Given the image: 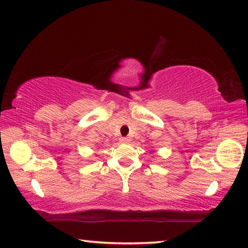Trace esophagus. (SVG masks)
Returning a JSON list of instances; mask_svg holds the SVG:
<instances>
[{"label": "esophagus", "instance_id": "esophagus-1", "mask_svg": "<svg viewBox=\"0 0 248 248\" xmlns=\"http://www.w3.org/2000/svg\"><path fill=\"white\" fill-rule=\"evenodd\" d=\"M120 142H121V143H128V142H129V138H124V137L120 138Z\"/></svg>", "mask_w": 248, "mask_h": 248}]
</instances>
